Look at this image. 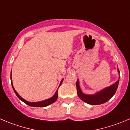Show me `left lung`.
I'll list each match as a JSON object with an SVG mask.
<instances>
[{"mask_svg": "<svg viewBox=\"0 0 130 130\" xmlns=\"http://www.w3.org/2000/svg\"><path fill=\"white\" fill-rule=\"evenodd\" d=\"M118 72H119V70H118ZM118 84H119V80H117L112 86L107 87L105 89L102 90L101 91L96 93L95 94L89 95V94H85L82 93L80 87H79V80H77L76 83L77 94L83 102L87 104L93 105H100L109 101L114 96L118 87Z\"/></svg>", "mask_w": 130, "mask_h": 130, "instance_id": "1", "label": "left lung"}]
</instances>
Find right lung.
Listing matches in <instances>:
<instances>
[{
	"label": "right lung",
	"mask_w": 130,
	"mask_h": 130,
	"mask_svg": "<svg viewBox=\"0 0 130 130\" xmlns=\"http://www.w3.org/2000/svg\"><path fill=\"white\" fill-rule=\"evenodd\" d=\"M62 82H63V79L61 80V83H60V84L59 86H61ZM11 84H12V88H13L14 91V93H16V96L18 97V99H20V100H21L22 102H23L24 103H25L26 104H27V105H29V106L36 107H46V106H47V105H50V104H53V103L55 102L58 99V91H56V93H55V95H54L53 97H51V99H47V100H44V101H42V102H29L26 101V100H24L23 99H22V98H21V97L19 95L18 93L16 91V90H15L13 86H12V80H11Z\"/></svg>",
	"instance_id": "obj_1"
}]
</instances>
